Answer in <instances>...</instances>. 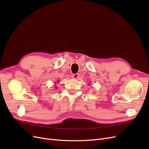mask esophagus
<instances>
[{
	"instance_id": "34e87169",
	"label": "esophagus",
	"mask_w": 149,
	"mask_h": 149,
	"mask_svg": "<svg viewBox=\"0 0 149 149\" xmlns=\"http://www.w3.org/2000/svg\"><path fill=\"white\" fill-rule=\"evenodd\" d=\"M79 77V73H76L72 74V78L73 79H78Z\"/></svg>"
}]
</instances>
